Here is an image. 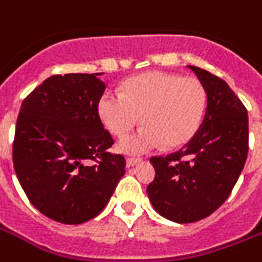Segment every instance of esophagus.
<instances>
[{"label": "esophagus", "mask_w": 262, "mask_h": 262, "mask_svg": "<svg viewBox=\"0 0 262 262\" xmlns=\"http://www.w3.org/2000/svg\"><path fill=\"white\" fill-rule=\"evenodd\" d=\"M140 162V159L139 158H127V161H126V163H127V167H133V166H135V165H138V163H139Z\"/></svg>", "instance_id": "1"}]
</instances>
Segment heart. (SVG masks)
<instances>
[{
    "label": "heart",
    "instance_id": "b5f03b06",
    "mask_svg": "<svg viewBox=\"0 0 262 262\" xmlns=\"http://www.w3.org/2000/svg\"><path fill=\"white\" fill-rule=\"evenodd\" d=\"M206 105L200 80L177 73L147 72L126 80L123 94L107 90L99 99V115L116 136L138 124L144 127L119 143L127 154H143L165 144L167 148L189 142L198 129Z\"/></svg>",
    "mask_w": 262,
    "mask_h": 262
}]
</instances>
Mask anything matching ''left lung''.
Segmentation results:
<instances>
[{"mask_svg": "<svg viewBox=\"0 0 262 262\" xmlns=\"http://www.w3.org/2000/svg\"><path fill=\"white\" fill-rule=\"evenodd\" d=\"M204 85L206 112L200 128L181 148L152 157L154 181L147 195L162 217L190 224L209 217L230 195L248 157V111L226 81L189 66Z\"/></svg>", "mask_w": 262, "mask_h": 262, "instance_id": "8db88e82", "label": "left lung"}]
</instances>
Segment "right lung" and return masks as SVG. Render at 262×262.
Listing matches in <instances>:
<instances>
[{
  "label": "right lung",
  "mask_w": 262,
  "mask_h": 262,
  "mask_svg": "<svg viewBox=\"0 0 262 262\" xmlns=\"http://www.w3.org/2000/svg\"><path fill=\"white\" fill-rule=\"evenodd\" d=\"M101 73L55 75L19 108L13 165L36 209L53 221L77 225L96 217L126 170L111 154V134L99 116Z\"/></svg>",
  "instance_id": "obj_1"
}]
</instances>
